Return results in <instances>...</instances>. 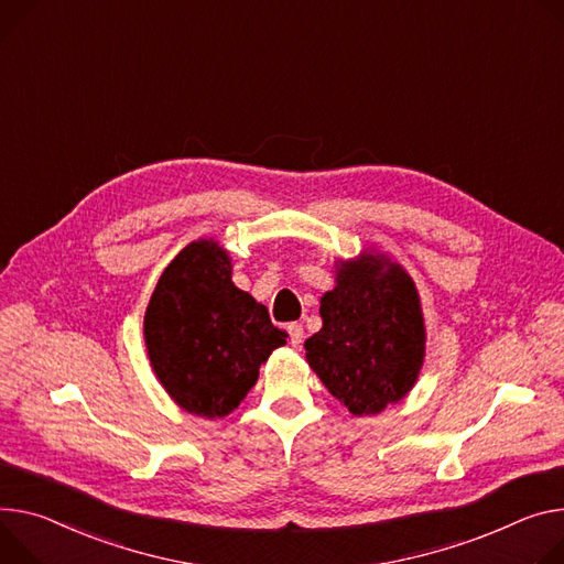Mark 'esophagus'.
<instances>
[{"instance_id": "obj_1", "label": "esophagus", "mask_w": 564, "mask_h": 564, "mask_svg": "<svg viewBox=\"0 0 564 564\" xmlns=\"http://www.w3.org/2000/svg\"><path fill=\"white\" fill-rule=\"evenodd\" d=\"M288 333H290V344H292V346H299V344L303 341V337H305L303 324H296V322L288 326Z\"/></svg>"}]
</instances>
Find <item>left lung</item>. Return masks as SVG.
I'll return each mask as SVG.
<instances>
[{"instance_id":"1","label":"left lung","mask_w":564,"mask_h":564,"mask_svg":"<svg viewBox=\"0 0 564 564\" xmlns=\"http://www.w3.org/2000/svg\"><path fill=\"white\" fill-rule=\"evenodd\" d=\"M322 330L305 360L355 416H376L414 389L425 360V317L414 279L387 253L335 261V288L319 301Z\"/></svg>"}]
</instances>
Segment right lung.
<instances>
[{"mask_svg":"<svg viewBox=\"0 0 564 564\" xmlns=\"http://www.w3.org/2000/svg\"><path fill=\"white\" fill-rule=\"evenodd\" d=\"M150 367L188 414L225 419L259 380L288 333L263 303L231 281V259L214 238L186 245L162 272L143 317Z\"/></svg>","mask_w":564,"mask_h":564,"instance_id":"right-lung-1","label":"right lung"}]
</instances>
